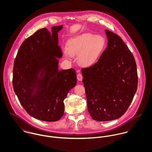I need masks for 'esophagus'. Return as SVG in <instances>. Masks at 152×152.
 Returning a JSON list of instances; mask_svg holds the SVG:
<instances>
[{"label":"esophagus","instance_id":"obj_1","mask_svg":"<svg viewBox=\"0 0 152 152\" xmlns=\"http://www.w3.org/2000/svg\"><path fill=\"white\" fill-rule=\"evenodd\" d=\"M83 75L79 73V74H77V79H78V81H81L83 80Z\"/></svg>","mask_w":152,"mask_h":152}]
</instances>
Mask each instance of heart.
<instances>
[{
    "label": "heart",
    "instance_id": "obj_1",
    "mask_svg": "<svg viewBox=\"0 0 152 152\" xmlns=\"http://www.w3.org/2000/svg\"><path fill=\"white\" fill-rule=\"evenodd\" d=\"M106 42L101 35L85 33L69 39L67 43L65 56L78 55L80 65L89 66L96 63L105 50Z\"/></svg>",
    "mask_w": 152,
    "mask_h": 152
}]
</instances>
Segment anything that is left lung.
<instances>
[{
	"label": "left lung",
	"instance_id": "1",
	"mask_svg": "<svg viewBox=\"0 0 152 152\" xmlns=\"http://www.w3.org/2000/svg\"><path fill=\"white\" fill-rule=\"evenodd\" d=\"M108 43L98 61L81 69L88 110L94 120L109 121L121 117L137 88L136 64L120 36L105 30Z\"/></svg>",
	"mask_w": 152,
	"mask_h": 152
}]
</instances>
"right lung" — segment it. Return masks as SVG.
<instances>
[{
	"mask_svg": "<svg viewBox=\"0 0 152 152\" xmlns=\"http://www.w3.org/2000/svg\"><path fill=\"white\" fill-rule=\"evenodd\" d=\"M63 25L40 29L26 39L15 60L13 87L19 102L32 117L46 122L60 120L64 100L77 84L74 69L58 70L63 56L58 33Z\"/></svg>",
	"mask_w": 152,
	"mask_h": 152,
	"instance_id": "1",
	"label": "right lung"
}]
</instances>
